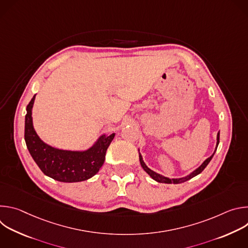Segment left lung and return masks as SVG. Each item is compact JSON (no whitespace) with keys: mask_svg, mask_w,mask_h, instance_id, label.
I'll return each instance as SVG.
<instances>
[{"mask_svg":"<svg viewBox=\"0 0 248 248\" xmlns=\"http://www.w3.org/2000/svg\"><path fill=\"white\" fill-rule=\"evenodd\" d=\"M219 142H220V131H219L218 134H217V146H216L215 152H216V150H217V147H218V145H219ZM215 152H214L213 154H212V156H210L208 159H206V160L203 162V164H202L198 169H196V170H195L194 171H192L190 174H188V175H186V176H185V178H182V179H169V178H166V176H163V175H161V174H159V173L153 171L152 170H150V169L145 165V163L143 162L142 156H141L140 154H139V161H140V164H141V166H142L143 170L151 176V178H152L154 181H156V182H158V183H163V184H182V183H185V182H186V181L192 179L193 176L199 174V173L207 167V165L210 163V161L212 160V158H213Z\"/></svg>","mask_w":248,"mask_h":248,"instance_id":"8db88e82","label":"left lung"}]
</instances>
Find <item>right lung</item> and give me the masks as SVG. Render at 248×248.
Returning <instances> with one entry per match:
<instances>
[{
    "mask_svg": "<svg viewBox=\"0 0 248 248\" xmlns=\"http://www.w3.org/2000/svg\"><path fill=\"white\" fill-rule=\"evenodd\" d=\"M34 99L35 95L26 107L24 139L35 163L46 175L62 183H78L92 178L104 164L106 151L115 133L109 136L102 135L86 151H67L51 147L44 143L34 130L32 124Z\"/></svg>",
    "mask_w": 248,
    "mask_h": 248,
    "instance_id": "obj_1",
    "label": "right lung"
}]
</instances>
